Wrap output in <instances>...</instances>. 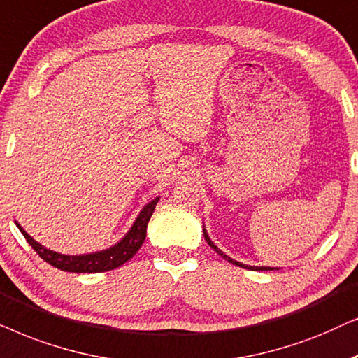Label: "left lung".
<instances>
[{
    "instance_id": "left-lung-1",
    "label": "left lung",
    "mask_w": 358,
    "mask_h": 358,
    "mask_svg": "<svg viewBox=\"0 0 358 358\" xmlns=\"http://www.w3.org/2000/svg\"><path fill=\"white\" fill-rule=\"evenodd\" d=\"M204 239H206V242H208V244H209V245H211V247H213V249H214V250H216V252H217V254L222 257V259H226L227 262H231V264H234V265H239V266H242V268H250V270H273V268H268V266H247V265H242V264H239V262L232 260V259H231V257H227L226 254H222V252H221V250H219V249H217V247L213 244V242H211V239H209V237H208V234H206V231H204Z\"/></svg>"
}]
</instances>
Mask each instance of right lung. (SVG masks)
I'll return each mask as SVG.
<instances>
[{"mask_svg": "<svg viewBox=\"0 0 358 358\" xmlns=\"http://www.w3.org/2000/svg\"><path fill=\"white\" fill-rule=\"evenodd\" d=\"M159 201V198H155L154 201H150L147 206L142 209L139 217L136 219L134 226L131 227V231L127 232V236L116 244L111 249L96 252V254H88V255H62L57 252H52L45 247L32 239L24 229L19 226V231L22 232V236L26 237V241L29 242V245L37 252V255L42 260H45L47 264H50L55 268L62 271H71V273H99V271H108L114 270L122 264H126L127 260H131L136 255V252L141 249V245L144 244L145 234H147V224L150 221L152 213H154L155 204Z\"/></svg>", "mask_w": 358, "mask_h": 358, "instance_id": "add662e5", "label": "right lung"}]
</instances>
